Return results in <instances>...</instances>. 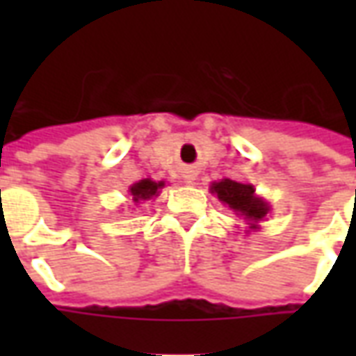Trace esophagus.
I'll use <instances>...</instances> for the list:
<instances>
[{"label":"esophagus","mask_w":356,"mask_h":356,"mask_svg":"<svg viewBox=\"0 0 356 356\" xmlns=\"http://www.w3.org/2000/svg\"><path fill=\"white\" fill-rule=\"evenodd\" d=\"M186 183H193V177H191V179H186Z\"/></svg>","instance_id":"1"}]
</instances>
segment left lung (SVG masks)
I'll list each match as a JSON object with an SVG mask.
<instances>
[{
	"mask_svg": "<svg viewBox=\"0 0 356 356\" xmlns=\"http://www.w3.org/2000/svg\"><path fill=\"white\" fill-rule=\"evenodd\" d=\"M211 191L217 194V198L225 202L231 209H234L238 216H244V219L252 221V229L259 219L267 216L268 206L261 198L255 196V188L252 185H244V183H236L231 179H223L219 183L211 185Z\"/></svg>",
	"mask_w": 356,
	"mask_h": 356,
	"instance_id": "left-lung-1",
	"label": "left lung"
}]
</instances>
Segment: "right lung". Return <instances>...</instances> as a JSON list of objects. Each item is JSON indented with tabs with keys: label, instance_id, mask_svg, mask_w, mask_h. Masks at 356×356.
Listing matches in <instances>:
<instances>
[{
	"label": "right lung",
	"instance_id": "add662e5",
	"mask_svg": "<svg viewBox=\"0 0 356 356\" xmlns=\"http://www.w3.org/2000/svg\"><path fill=\"white\" fill-rule=\"evenodd\" d=\"M163 183H154V181H150V179H143L139 183H135V185L129 188L131 191L133 200L139 202V200H148V198H152V196H158V188H162Z\"/></svg>",
	"mask_w": 356,
	"mask_h": 356
}]
</instances>
